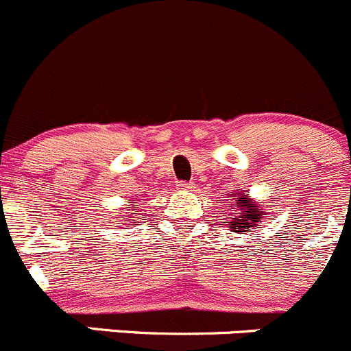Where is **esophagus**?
<instances>
[{
  "instance_id": "34e87169",
  "label": "esophagus",
  "mask_w": 351,
  "mask_h": 351,
  "mask_svg": "<svg viewBox=\"0 0 351 351\" xmlns=\"http://www.w3.org/2000/svg\"><path fill=\"white\" fill-rule=\"evenodd\" d=\"M177 187H179L180 191H194V184L186 182V180H180V182L177 184Z\"/></svg>"
}]
</instances>
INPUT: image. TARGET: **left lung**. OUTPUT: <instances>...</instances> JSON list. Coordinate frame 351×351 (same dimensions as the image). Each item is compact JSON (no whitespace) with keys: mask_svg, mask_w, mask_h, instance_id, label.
<instances>
[{"mask_svg":"<svg viewBox=\"0 0 351 351\" xmlns=\"http://www.w3.org/2000/svg\"><path fill=\"white\" fill-rule=\"evenodd\" d=\"M235 199L239 201V213L237 218H234V221H230L232 230L251 232V227H256L258 220L261 218V211L256 208V204L249 203L245 194H239V197H235ZM230 210H234V208H230Z\"/></svg>","mask_w":351,"mask_h":351,"instance_id":"left-lung-1","label":"left lung"}]
</instances>
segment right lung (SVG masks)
Instances as JSON below:
<instances>
[{
  "label": "right lung",
  "mask_w": 351,
  "mask_h": 351,
  "mask_svg": "<svg viewBox=\"0 0 351 351\" xmlns=\"http://www.w3.org/2000/svg\"><path fill=\"white\" fill-rule=\"evenodd\" d=\"M133 208H136V204H133Z\"/></svg>",
  "instance_id": "obj_1"
}]
</instances>
